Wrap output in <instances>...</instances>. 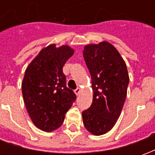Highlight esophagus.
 <instances>
[{"mask_svg":"<svg viewBox=\"0 0 155 155\" xmlns=\"http://www.w3.org/2000/svg\"><path fill=\"white\" fill-rule=\"evenodd\" d=\"M81 88L78 87L77 89H76V90L74 91V93H75V94H76V95H79V94H80V93H81Z\"/></svg>","mask_w":155,"mask_h":155,"instance_id":"obj_1","label":"esophagus"}]
</instances>
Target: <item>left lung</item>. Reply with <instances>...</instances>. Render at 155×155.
I'll use <instances>...</instances> for the list:
<instances>
[{
    "instance_id": "obj_1",
    "label": "left lung",
    "mask_w": 155,
    "mask_h": 155,
    "mask_svg": "<svg viewBox=\"0 0 155 155\" xmlns=\"http://www.w3.org/2000/svg\"><path fill=\"white\" fill-rule=\"evenodd\" d=\"M83 55L94 93L91 107L82 112L83 123L92 134L102 135L114 126L121 114L130 77L122 56L107 41L86 45Z\"/></svg>"
}]
</instances>
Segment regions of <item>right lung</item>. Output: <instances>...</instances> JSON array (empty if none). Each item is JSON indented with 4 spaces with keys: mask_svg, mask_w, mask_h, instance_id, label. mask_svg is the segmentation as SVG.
Listing matches in <instances>:
<instances>
[{
    "mask_svg": "<svg viewBox=\"0 0 155 155\" xmlns=\"http://www.w3.org/2000/svg\"><path fill=\"white\" fill-rule=\"evenodd\" d=\"M69 45L43 48L30 63L22 81V94L32 122L40 130L51 132L63 124L76 96L66 87L63 66L73 55Z\"/></svg>",
    "mask_w": 155,
    "mask_h": 155,
    "instance_id": "obj_1",
    "label": "right lung"
}]
</instances>
